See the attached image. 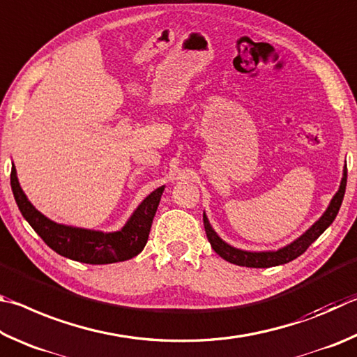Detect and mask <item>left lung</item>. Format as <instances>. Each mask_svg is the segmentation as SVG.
<instances>
[{
	"label": "left lung",
	"instance_id": "obj_1",
	"mask_svg": "<svg viewBox=\"0 0 357 357\" xmlns=\"http://www.w3.org/2000/svg\"><path fill=\"white\" fill-rule=\"evenodd\" d=\"M345 188H347V165L343 169V177L339 186V191L335 192L334 197L331 199L329 207L324 211L323 216L318 220L314 226L305 230V232L296 238L290 245L278 249V251H243V249H236L230 246L229 243L224 241L220 235H218L213 227L210 226L207 215L204 213V227L205 234H207V238L210 241L211 248L215 249L218 255H221L224 260L230 261V264L238 265V266H248V268H270V266H278L289 264V261L295 260L299 255L307 251V248L314 243L318 236H320L324 230H326L333 221L335 220L337 213H339L340 205L343 201V196H345Z\"/></svg>",
	"mask_w": 357,
	"mask_h": 357
}]
</instances>
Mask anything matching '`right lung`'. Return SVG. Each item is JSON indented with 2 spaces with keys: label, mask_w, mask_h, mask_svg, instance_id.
<instances>
[{
  "label": "right lung",
  "mask_w": 357,
  "mask_h": 357,
  "mask_svg": "<svg viewBox=\"0 0 357 357\" xmlns=\"http://www.w3.org/2000/svg\"><path fill=\"white\" fill-rule=\"evenodd\" d=\"M10 186L23 218L36 230V234L47 243V246L62 257L91 265L116 264V261L133 259L135 255L139 254L149 240L153 216L158 208L162 191H165V186H160L150 192L121 230L100 232V230L58 224L48 220L39 210H36L18 183L14 165H12L10 172Z\"/></svg>",
  "instance_id": "obj_1"
}]
</instances>
